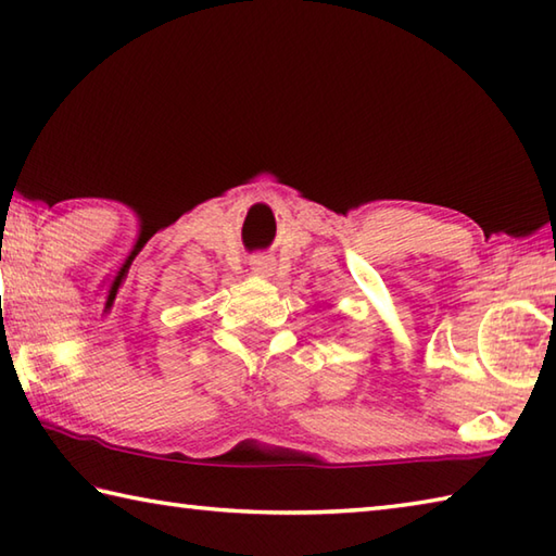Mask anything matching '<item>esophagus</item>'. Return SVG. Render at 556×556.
I'll list each match as a JSON object with an SVG mask.
<instances>
[{
    "label": "esophagus",
    "instance_id": "34e87169",
    "mask_svg": "<svg viewBox=\"0 0 556 556\" xmlns=\"http://www.w3.org/2000/svg\"><path fill=\"white\" fill-rule=\"evenodd\" d=\"M252 268L256 270V274L268 276L270 270H274V258H270V256H264V254H258V256H254V258H252Z\"/></svg>",
    "mask_w": 556,
    "mask_h": 556
}]
</instances>
